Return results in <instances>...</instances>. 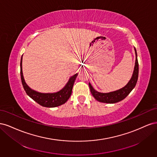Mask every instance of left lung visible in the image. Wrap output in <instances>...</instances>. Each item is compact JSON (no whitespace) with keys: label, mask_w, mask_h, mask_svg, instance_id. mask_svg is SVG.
I'll list each match as a JSON object with an SVG mask.
<instances>
[{"label":"left lung","mask_w":157,"mask_h":157,"mask_svg":"<svg viewBox=\"0 0 157 157\" xmlns=\"http://www.w3.org/2000/svg\"><path fill=\"white\" fill-rule=\"evenodd\" d=\"M135 54H136V62L134 72H133L132 76L129 80V82L127 83L125 86L123 88L117 90L116 91H113L108 93H102L99 92L95 90L93 86L89 82V87L90 89L92 96L94 98L99 102L107 103H115L118 101H122L124 99L128 94H129L132 90L136 86L137 78H138V73H139V65L138 61H137V56L136 48H134Z\"/></svg>","instance_id":"left-lung-1"}]
</instances>
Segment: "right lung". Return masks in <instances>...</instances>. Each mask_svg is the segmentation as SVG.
Returning a JSON list of instances; mask_svg holds the SVG:
<instances>
[{
  "label": "right lung",
  "instance_id": "1",
  "mask_svg": "<svg viewBox=\"0 0 157 157\" xmlns=\"http://www.w3.org/2000/svg\"><path fill=\"white\" fill-rule=\"evenodd\" d=\"M22 59L23 55L20 61V74L22 85L25 92L33 100L38 103L39 105L45 107H56L63 105L70 98L75 80L77 78L78 73L71 77L68 82L65 86L59 91L54 93H41L31 89L25 81L22 71Z\"/></svg>",
  "mask_w": 157,
  "mask_h": 157
}]
</instances>
